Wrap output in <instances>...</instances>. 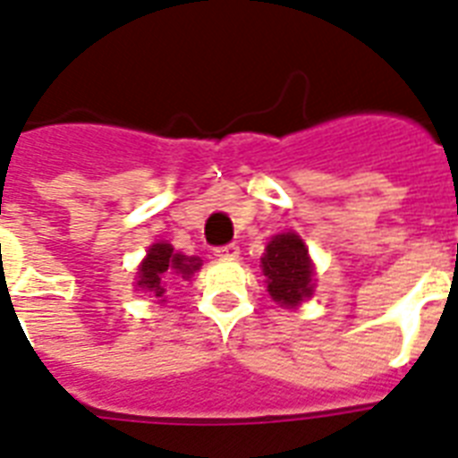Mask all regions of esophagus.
Instances as JSON below:
<instances>
[{
  "label": "esophagus",
  "mask_w": 458,
  "mask_h": 458,
  "mask_svg": "<svg viewBox=\"0 0 458 458\" xmlns=\"http://www.w3.org/2000/svg\"><path fill=\"white\" fill-rule=\"evenodd\" d=\"M214 254H216L218 259H237V256H240V247H237V244H225V247L214 249Z\"/></svg>",
  "instance_id": "34e87169"
}]
</instances>
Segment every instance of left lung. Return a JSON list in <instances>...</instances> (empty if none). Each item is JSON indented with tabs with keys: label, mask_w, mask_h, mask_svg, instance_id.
Listing matches in <instances>:
<instances>
[{
	"label": "left lung",
	"mask_w": 458,
	"mask_h": 458,
	"mask_svg": "<svg viewBox=\"0 0 458 458\" xmlns=\"http://www.w3.org/2000/svg\"><path fill=\"white\" fill-rule=\"evenodd\" d=\"M267 293L284 308H296L313 296V261L296 233H280L267 242L261 259Z\"/></svg>",
	"instance_id": "left-lung-1"
}]
</instances>
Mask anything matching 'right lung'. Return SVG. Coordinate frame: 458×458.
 Listing matches in <instances>:
<instances>
[{
    "mask_svg": "<svg viewBox=\"0 0 458 458\" xmlns=\"http://www.w3.org/2000/svg\"><path fill=\"white\" fill-rule=\"evenodd\" d=\"M199 267H202V261H199L197 256L176 254L171 244L157 242V244H152V247L148 249L143 263L139 266L136 287L150 293L152 299L165 301L166 282H169L174 275L188 280V277L195 275Z\"/></svg>",
    "mask_w": 458,
    "mask_h": 458,
    "instance_id": "add662e5",
    "label": "right lung"
}]
</instances>
